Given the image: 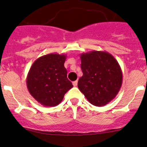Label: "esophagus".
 I'll use <instances>...</instances> for the list:
<instances>
[{
    "instance_id": "34e87169",
    "label": "esophagus",
    "mask_w": 147,
    "mask_h": 147,
    "mask_svg": "<svg viewBox=\"0 0 147 147\" xmlns=\"http://www.w3.org/2000/svg\"><path fill=\"white\" fill-rule=\"evenodd\" d=\"M77 85H78L77 80H76V81H74V82H73V85H74V86L76 87V86H77Z\"/></svg>"
}]
</instances>
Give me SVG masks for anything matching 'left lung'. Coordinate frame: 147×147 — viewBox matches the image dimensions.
Listing matches in <instances>:
<instances>
[{
  "instance_id": "left-lung-1",
  "label": "left lung",
  "mask_w": 147,
  "mask_h": 147,
  "mask_svg": "<svg viewBox=\"0 0 147 147\" xmlns=\"http://www.w3.org/2000/svg\"><path fill=\"white\" fill-rule=\"evenodd\" d=\"M83 75L78 88L88 102L105 106L118 94L122 85V71L119 62L106 51H91L80 54Z\"/></svg>"
}]
</instances>
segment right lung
Returning <instances> with one entry per match:
<instances>
[{
  "instance_id": "right-lung-1",
  "label": "right lung",
  "mask_w": 147,
  "mask_h": 147,
  "mask_svg": "<svg viewBox=\"0 0 147 147\" xmlns=\"http://www.w3.org/2000/svg\"><path fill=\"white\" fill-rule=\"evenodd\" d=\"M65 54H49L34 61L28 73L26 85L30 94L45 107L59 105L73 88L67 78Z\"/></svg>"
}]
</instances>
